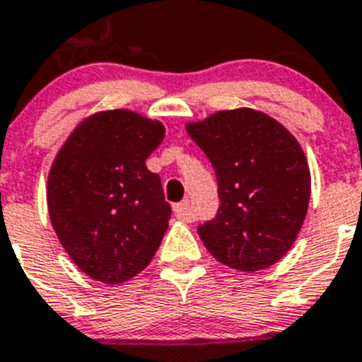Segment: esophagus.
I'll list each match as a JSON object with an SVG mask.
<instances>
[{"mask_svg": "<svg viewBox=\"0 0 362 362\" xmlns=\"http://www.w3.org/2000/svg\"><path fill=\"white\" fill-rule=\"evenodd\" d=\"M173 211H175V215H177L180 220H185V222H189V220H191L189 202H187V200L175 204V206H173Z\"/></svg>", "mask_w": 362, "mask_h": 362, "instance_id": "esophagus-1", "label": "esophagus"}]
</instances>
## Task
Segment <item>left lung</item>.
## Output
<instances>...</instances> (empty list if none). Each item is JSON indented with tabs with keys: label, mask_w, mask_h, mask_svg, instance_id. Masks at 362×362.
<instances>
[{
	"label": "left lung",
	"mask_w": 362,
	"mask_h": 362,
	"mask_svg": "<svg viewBox=\"0 0 362 362\" xmlns=\"http://www.w3.org/2000/svg\"><path fill=\"white\" fill-rule=\"evenodd\" d=\"M185 131L213 163L220 207L199 226L204 246L238 272H260L291 250L303 228L312 177L297 138L266 112L216 111Z\"/></svg>",
	"instance_id": "left-lung-1"
}]
</instances>
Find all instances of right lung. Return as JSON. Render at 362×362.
Segmentation results:
<instances>
[{"instance_id": "obj_1", "label": "right lung", "mask_w": 362, "mask_h": 362, "mask_svg": "<svg viewBox=\"0 0 362 362\" xmlns=\"http://www.w3.org/2000/svg\"><path fill=\"white\" fill-rule=\"evenodd\" d=\"M165 127L129 109L98 111L74 127L47 180L58 240L87 276L122 284L153 260L171 218L162 182L146 165Z\"/></svg>"}]
</instances>
